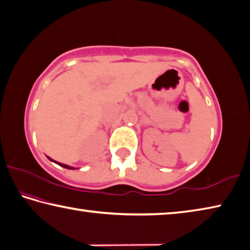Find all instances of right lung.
<instances>
[{
    "label": "right lung",
    "instance_id": "right-lung-1",
    "mask_svg": "<svg viewBox=\"0 0 250 250\" xmlns=\"http://www.w3.org/2000/svg\"><path fill=\"white\" fill-rule=\"evenodd\" d=\"M48 159H49L50 161H52V163H56L57 165H59V166H61V167H63V168H65V169H76L74 167H70V166H68V165H64V164H60V163H57V161H55V160H52L51 158H49V157H47Z\"/></svg>",
    "mask_w": 250,
    "mask_h": 250
}]
</instances>
